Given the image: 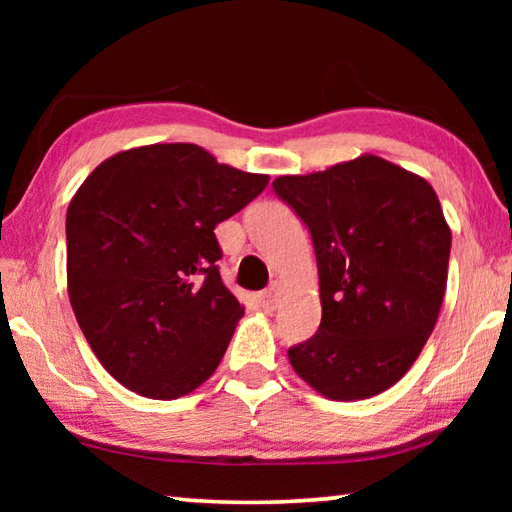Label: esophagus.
Masks as SVG:
<instances>
[{"instance_id": "1", "label": "esophagus", "mask_w": 512, "mask_h": 512, "mask_svg": "<svg viewBox=\"0 0 512 512\" xmlns=\"http://www.w3.org/2000/svg\"><path fill=\"white\" fill-rule=\"evenodd\" d=\"M280 298H282V287H280V282H273L271 287H268L266 291L257 293V302H259V307H262L264 311H273V309H277V305H280Z\"/></svg>"}]
</instances>
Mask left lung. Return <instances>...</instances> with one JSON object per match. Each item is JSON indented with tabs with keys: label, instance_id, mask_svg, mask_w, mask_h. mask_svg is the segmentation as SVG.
<instances>
[{
	"label": "left lung",
	"instance_id": "1",
	"mask_svg": "<svg viewBox=\"0 0 512 512\" xmlns=\"http://www.w3.org/2000/svg\"><path fill=\"white\" fill-rule=\"evenodd\" d=\"M275 194L311 232L323 318L289 348L293 370L327 400L384 393L420 357L447 289L452 230L427 180L363 153Z\"/></svg>",
	"mask_w": 512,
	"mask_h": 512
}]
</instances>
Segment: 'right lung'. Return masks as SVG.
Returning <instances> with one entry per match:
<instances>
[{
    "instance_id": "right-lung-1",
    "label": "right lung",
    "mask_w": 512,
    "mask_h": 512,
    "mask_svg": "<svg viewBox=\"0 0 512 512\" xmlns=\"http://www.w3.org/2000/svg\"><path fill=\"white\" fill-rule=\"evenodd\" d=\"M266 185L185 142L121 151L85 178L67 207V291L121 386L176 400L212 377L244 316L214 228Z\"/></svg>"
}]
</instances>
